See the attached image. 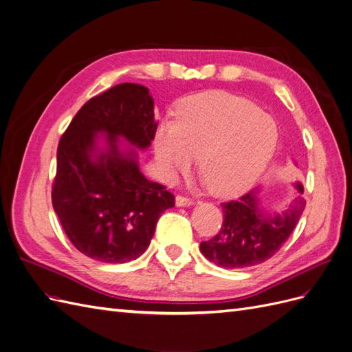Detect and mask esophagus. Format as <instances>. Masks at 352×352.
<instances>
[{
    "instance_id": "obj_1",
    "label": "esophagus",
    "mask_w": 352,
    "mask_h": 352,
    "mask_svg": "<svg viewBox=\"0 0 352 352\" xmlns=\"http://www.w3.org/2000/svg\"><path fill=\"white\" fill-rule=\"evenodd\" d=\"M192 203H195V200L187 197V196H183V195H178V196L175 197V205L179 206V208L190 206V205H192Z\"/></svg>"
}]
</instances>
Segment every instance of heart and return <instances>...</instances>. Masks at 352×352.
<instances>
[{
  "label": "heart",
  "mask_w": 352,
  "mask_h": 352,
  "mask_svg": "<svg viewBox=\"0 0 352 352\" xmlns=\"http://www.w3.org/2000/svg\"><path fill=\"white\" fill-rule=\"evenodd\" d=\"M275 121L257 105L226 92L183 99L175 118L160 120L153 133L156 161L169 175L197 168L214 196H235L250 188L278 146Z\"/></svg>",
  "instance_id": "obj_1"
}]
</instances>
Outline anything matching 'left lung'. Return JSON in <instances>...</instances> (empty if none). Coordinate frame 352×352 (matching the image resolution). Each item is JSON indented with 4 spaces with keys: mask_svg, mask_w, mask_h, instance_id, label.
Segmentation results:
<instances>
[{
    "mask_svg": "<svg viewBox=\"0 0 352 352\" xmlns=\"http://www.w3.org/2000/svg\"><path fill=\"white\" fill-rule=\"evenodd\" d=\"M296 188L302 195V184L296 183ZM221 206V231L212 240L201 241L200 252L217 266L241 269L263 263L279 250L298 223L305 200L297 196L282 213L267 214L258 206L257 191L252 190Z\"/></svg>",
    "mask_w": 352,
    "mask_h": 352,
    "instance_id": "1",
    "label": "left lung"
}]
</instances>
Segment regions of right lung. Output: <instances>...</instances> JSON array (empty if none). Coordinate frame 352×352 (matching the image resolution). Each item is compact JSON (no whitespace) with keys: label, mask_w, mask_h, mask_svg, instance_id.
I'll use <instances>...</instances> for the list:
<instances>
[{"label":"right lung","mask_w":352,"mask_h":352,"mask_svg":"<svg viewBox=\"0 0 352 352\" xmlns=\"http://www.w3.org/2000/svg\"><path fill=\"white\" fill-rule=\"evenodd\" d=\"M149 89L121 83L78 109L56 151L52 206L72 244L104 263H127L149 247L157 219L175 205L166 187L147 179L134 149H146L156 127ZM98 133L107 135L97 147Z\"/></svg>","instance_id":"obj_1"}]
</instances>
